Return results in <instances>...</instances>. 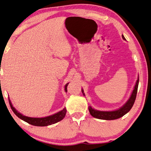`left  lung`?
Listing matches in <instances>:
<instances>
[{"instance_id":"left-lung-1","label":"left lung","mask_w":151,"mask_h":151,"mask_svg":"<svg viewBox=\"0 0 151 151\" xmlns=\"http://www.w3.org/2000/svg\"><path fill=\"white\" fill-rule=\"evenodd\" d=\"M122 39L126 41V39L123 35H122ZM138 82H139V77H138L137 82H136V84L134 87V90H132L130 98H128V100L127 101V102H126L122 106H121L120 108L113 111H100V110L93 109L92 106H90L88 107V109L90 114L92 115L93 117L98 118V119L106 120H116V119H118V118L122 117L123 116L125 115L126 114H127L128 112H129L133 106V105H134V103L136 100V97H137V94ZM81 92H82L83 96H85V93L83 92V88L81 89Z\"/></svg>"}]
</instances>
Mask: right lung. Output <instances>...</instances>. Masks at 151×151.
Wrapping results in <instances>:
<instances>
[{
	"mask_svg": "<svg viewBox=\"0 0 151 151\" xmlns=\"http://www.w3.org/2000/svg\"><path fill=\"white\" fill-rule=\"evenodd\" d=\"M69 84V83H66L65 86V92H67V87ZM9 104L11 106V108L12 110L13 111V112L15 114L18 116L19 118H21V120H24V122H26L29 124L33 126H37V127H46V126L51 125L53 124H55V123L59 122L61 120H63L64 117L65 116L66 114V108H63L62 110L59 111V112L54 114L53 115L49 116L43 117V118H32V117H29L26 116H24L21 113L18 112L15 108L13 107V104H12L11 101L9 99Z\"/></svg>",
	"mask_w": 151,
	"mask_h": 151,
	"instance_id": "right-lung-1",
	"label": "right lung"
}]
</instances>
